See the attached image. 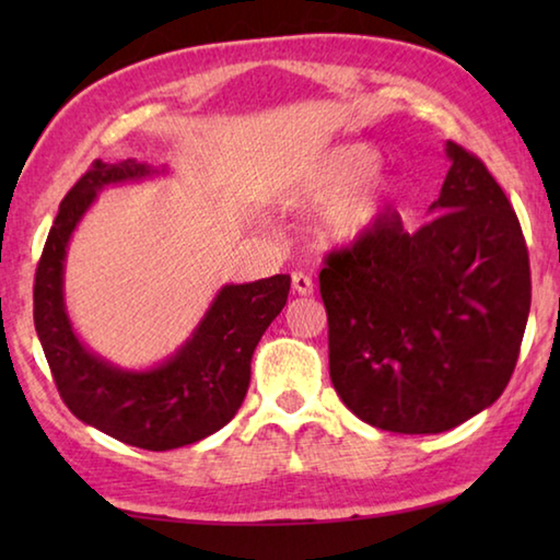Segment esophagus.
I'll return each instance as SVG.
<instances>
[{
	"instance_id": "34e87169",
	"label": "esophagus",
	"mask_w": 560,
	"mask_h": 560,
	"mask_svg": "<svg viewBox=\"0 0 560 560\" xmlns=\"http://www.w3.org/2000/svg\"><path fill=\"white\" fill-rule=\"evenodd\" d=\"M291 287L299 293V296H311V293H314V281H311V277H306V273H301V271H296L291 277Z\"/></svg>"
}]
</instances>
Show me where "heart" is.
Listing matches in <instances>:
<instances>
[{
	"label": "heart",
	"mask_w": 560,
	"mask_h": 560,
	"mask_svg": "<svg viewBox=\"0 0 560 560\" xmlns=\"http://www.w3.org/2000/svg\"><path fill=\"white\" fill-rule=\"evenodd\" d=\"M381 153L365 143L330 148L308 160L279 189V207L311 214L324 210L320 234L330 244H355L385 220L397 187L390 177L375 175Z\"/></svg>",
	"instance_id": "heart-1"
}]
</instances>
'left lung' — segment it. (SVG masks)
I'll return each instance as SVG.
<instances>
[{"label": "left lung", "instance_id": "obj_1", "mask_svg": "<svg viewBox=\"0 0 560 560\" xmlns=\"http://www.w3.org/2000/svg\"><path fill=\"white\" fill-rule=\"evenodd\" d=\"M450 173L415 234L400 217L328 254V368L360 420L447 432L487 410L514 373L530 308L516 212L479 158L447 140Z\"/></svg>", "mask_w": 560, "mask_h": 560}]
</instances>
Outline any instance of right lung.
Here are the masks:
<instances>
[{
  "label": "right lung",
  "mask_w": 560,
  "mask_h": 560,
  "mask_svg": "<svg viewBox=\"0 0 560 560\" xmlns=\"http://www.w3.org/2000/svg\"><path fill=\"white\" fill-rule=\"evenodd\" d=\"M165 173L167 167L136 160L118 165L96 160L59 205L34 281L36 336L63 402L81 422L150 452L200 442L232 420L249 390L254 348L287 306L291 287L287 273L226 283L185 343L143 371L93 353L66 308L69 242L103 189Z\"/></svg>",
  "instance_id": "right-lung-1"
}]
</instances>
